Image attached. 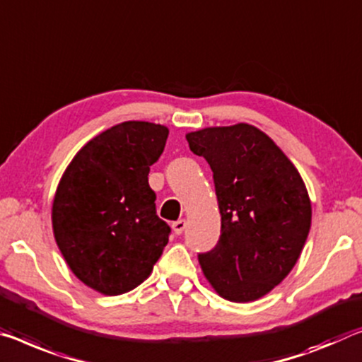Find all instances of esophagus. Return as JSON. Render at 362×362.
Here are the masks:
<instances>
[{
	"mask_svg": "<svg viewBox=\"0 0 362 362\" xmlns=\"http://www.w3.org/2000/svg\"><path fill=\"white\" fill-rule=\"evenodd\" d=\"M185 227H187V221L185 219H180V221H177V222L172 223V230H174L175 235H180L183 230H185Z\"/></svg>",
	"mask_w": 362,
	"mask_h": 362,
	"instance_id": "obj_1",
	"label": "esophagus"
}]
</instances>
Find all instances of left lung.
Returning <instances> with one entry per match:
<instances>
[{
	"instance_id": "left-lung-1",
	"label": "left lung",
	"mask_w": 362,
	"mask_h": 362,
	"mask_svg": "<svg viewBox=\"0 0 362 362\" xmlns=\"http://www.w3.org/2000/svg\"><path fill=\"white\" fill-rule=\"evenodd\" d=\"M214 177L221 238L198 255L216 293L256 301L295 267L311 228V199L300 172L271 136L240 122L187 134Z\"/></svg>"
}]
</instances>
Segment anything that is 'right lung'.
<instances>
[{
    "label": "right lung",
    "instance_id": "add662e5",
    "mask_svg": "<svg viewBox=\"0 0 362 362\" xmlns=\"http://www.w3.org/2000/svg\"><path fill=\"white\" fill-rule=\"evenodd\" d=\"M165 125L127 120L80 148L57 183L51 222L74 275L101 295L145 282L169 242L156 216L150 165L164 151Z\"/></svg>",
    "mask_w": 362,
    "mask_h": 362
}]
</instances>
